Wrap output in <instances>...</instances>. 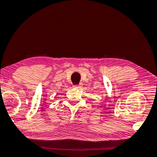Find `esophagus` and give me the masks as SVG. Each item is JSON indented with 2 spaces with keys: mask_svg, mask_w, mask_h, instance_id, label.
<instances>
[{
  "mask_svg": "<svg viewBox=\"0 0 157 157\" xmlns=\"http://www.w3.org/2000/svg\"><path fill=\"white\" fill-rule=\"evenodd\" d=\"M74 87H75V88H78L79 86H74Z\"/></svg>",
  "mask_w": 157,
  "mask_h": 157,
  "instance_id": "obj_1",
  "label": "esophagus"
}]
</instances>
